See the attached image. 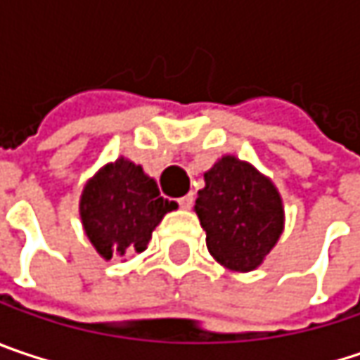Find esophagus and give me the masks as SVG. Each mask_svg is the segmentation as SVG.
Here are the masks:
<instances>
[{
  "mask_svg": "<svg viewBox=\"0 0 360 360\" xmlns=\"http://www.w3.org/2000/svg\"><path fill=\"white\" fill-rule=\"evenodd\" d=\"M178 205H180L182 209H191V207L194 205V194L188 193L186 196H182V198L178 200Z\"/></svg>",
  "mask_w": 360,
  "mask_h": 360,
  "instance_id": "34e87169",
  "label": "esophagus"
}]
</instances>
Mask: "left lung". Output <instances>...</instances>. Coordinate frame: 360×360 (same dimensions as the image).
Listing matches in <instances>:
<instances>
[{
  "label": "left lung",
  "instance_id": "1",
  "mask_svg": "<svg viewBox=\"0 0 360 360\" xmlns=\"http://www.w3.org/2000/svg\"><path fill=\"white\" fill-rule=\"evenodd\" d=\"M194 211L207 248L229 270H254L283 233V202L274 184L231 155L205 174Z\"/></svg>",
  "mask_w": 360,
  "mask_h": 360
}]
</instances>
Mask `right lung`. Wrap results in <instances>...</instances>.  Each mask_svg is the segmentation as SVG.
<instances>
[{"label":"right lung","mask_w":360,"mask_h":360,"mask_svg":"<svg viewBox=\"0 0 360 360\" xmlns=\"http://www.w3.org/2000/svg\"><path fill=\"white\" fill-rule=\"evenodd\" d=\"M176 207L160 194L141 166L124 158L102 167L86 184L79 202L84 229L106 260L127 250L143 252L151 231Z\"/></svg>","instance_id":"1"}]
</instances>
